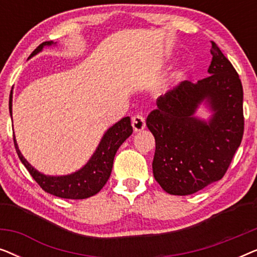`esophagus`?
<instances>
[{
    "label": "esophagus",
    "instance_id": "esophagus-1",
    "mask_svg": "<svg viewBox=\"0 0 257 257\" xmlns=\"http://www.w3.org/2000/svg\"><path fill=\"white\" fill-rule=\"evenodd\" d=\"M145 118H144L142 114H136L135 117L132 118V127L135 130V132L143 131V130L145 128Z\"/></svg>",
    "mask_w": 257,
    "mask_h": 257
}]
</instances>
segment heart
<instances>
[{
    "label": "heart",
    "mask_w": 257,
    "mask_h": 257,
    "mask_svg": "<svg viewBox=\"0 0 257 257\" xmlns=\"http://www.w3.org/2000/svg\"><path fill=\"white\" fill-rule=\"evenodd\" d=\"M184 75H185V71L182 69H179V70H177V71L174 72L175 78H181V77H184Z\"/></svg>",
    "instance_id": "b5f03b06"
}]
</instances>
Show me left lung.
Here are the masks:
<instances>
[{"instance_id": "8db88e82", "label": "left lung", "mask_w": 257, "mask_h": 257, "mask_svg": "<svg viewBox=\"0 0 257 257\" xmlns=\"http://www.w3.org/2000/svg\"><path fill=\"white\" fill-rule=\"evenodd\" d=\"M210 54L209 76L167 91L146 119L156 139L154 179L172 195L193 194L222 179L243 137L241 80L214 42ZM201 103L212 112L208 121L195 115Z\"/></svg>"}]
</instances>
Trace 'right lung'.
Segmentation results:
<instances>
[{
    "mask_svg": "<svg viewBox=\"0 0 257 257\" xmlns=\"http://www.w3.org/2000/svg\"><path fill=\"white\" fill-rule=\"evenodd\" d=\"M51 45H56V42L55 43L52 41L43 42L35 49L29 58L41 52L44 47H51ZM9 112L10 117H12L13 91L10 92L9 98ZM132 132L133 128L130 117L120 119L104 133L103 138L98 144L96 151L91 156L89 161L80 170L66 175H45L41 173L36 168L31 166L23 157V154L21 153L15 137H14V144H15V149L20 160L22 161L31 177L41 186L42 189L52 195L58 196V198L79 200L97 194L104 187L111 175L115 153L121 144L132 135Z\"/></svg>",
    "mask_w": 257,
    "mask_h": 257,
    "instance_id": "add662e5",
    "label": "right lung"
}]
</instances>
